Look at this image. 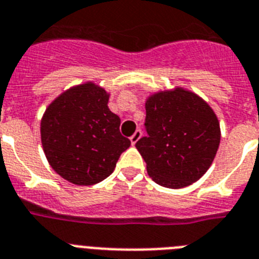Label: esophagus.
<instances>
[{
	"instance_id": "34e87169",
	"label": "esophagus",
	"mask_w": 259,
	"mask_h": 259,
	"mask_svg": "<svg viewBox=\"0 0 259 259\" xmlns=\"http://www.w3.org/2000/svg\"><path fill=\"white\" fill-rule=\"evenodd\" d=\"M141 136H143V132H141V130H136V131L134 132V135H132L131 138H130V140H131L132 144H136V143L140 140Z\"/></svg>"
}]
</instances>
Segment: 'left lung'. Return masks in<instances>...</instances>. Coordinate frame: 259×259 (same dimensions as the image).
<instances>
[{"mask_svg":"<svg viewBox=\"0 0 259 259\" xmlns=\"http://www.w3.org/2000/svg\"><path fill=\"white\" fill-rule=\"evenodd\" d=\"M147 136L136 148L156 183L182 189L211 166L220 144V124L209 105L195 93L176 88L145 102Z\"/></svg>","mask_w":259,"mask_h":259,"instance_id":"1","label":"left lung"}]
</instances>
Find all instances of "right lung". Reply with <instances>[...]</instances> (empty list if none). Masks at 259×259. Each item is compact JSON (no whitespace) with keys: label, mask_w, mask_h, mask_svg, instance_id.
<instances>
[{"label":"right lung","mask_w":259,"mask_h":259,"mask_svg":"<svg viewBox=\"0 0 259 259\" xmlns=\"http://www.w3.org/2000/svg\"><path fill=\"white\" fill-rule=\"evenodd\" d=\"M108 94L93 82L57 97L40 123L41 145L52 169L74 185H96L114 171L131 141L119 131L120 118L110 111Z\"/></svg>","instance_id":"add662e5"}]
</instances>
